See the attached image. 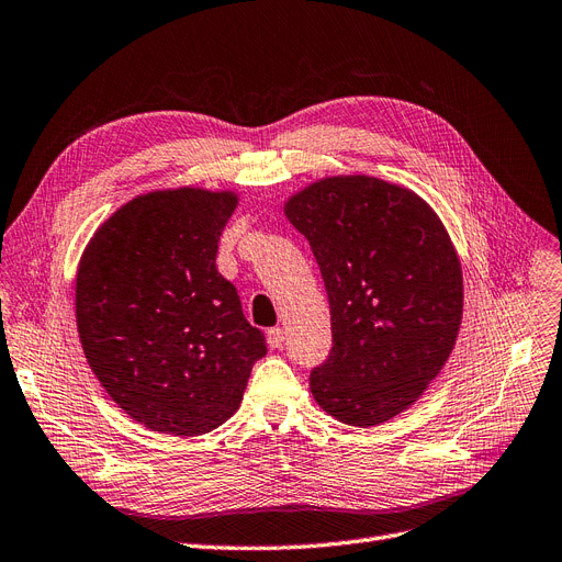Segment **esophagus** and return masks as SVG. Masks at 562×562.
Returning <instances> with one entry per match:
<instances>
[{"instance_id":"1","label":"esophagus","mask_w":562,"mask_h":562,"mask_svg":"<svg viewBox=\"0 0 562 562\" xmlns=\"http://www.w3.org/2000/svg\"><path fill=\"white\" fill-rule=\"evenodd\" d=\"M283 341H285L283 327H272V330L267 333V344H269V348H281Z\"/></svg>"}]
</instances>
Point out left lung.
Listing matches in <instances>:
<instances>
[{
  "mask_svg": "<svg viewBox=\"0 0 562 562\" xmlns=\"http://www.w3.org/2000/svg\"><path fill=\"white\" fill-rule=\"evenodd\" d=\"M330 302L333 351L308 376L323 412L356 428L402 414L447 364L462 321V267L414 190L367 173L325 177L283 204Z\"/></svg>",
  "mask_w": 562,
  "mask_h": 562,
  "instance_id": "obj_1",
  "label": "left lung"
}]
</instances>
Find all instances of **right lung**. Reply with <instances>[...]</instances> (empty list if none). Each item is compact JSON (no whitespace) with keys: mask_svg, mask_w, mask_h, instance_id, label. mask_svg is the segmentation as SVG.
<instances>
[{"mask_svg":"<svg viewBox=\"0 0 562 562\" xmlns=\"http://www.w3.org/2000/svg\"><path fill=\"white\" fill-rule=\"evenodd\" d=\"M235 190L137 195L97 227L76 269V327L97 381L144 428L195 437L239 409L265 335L216 267Z\"/></svg>","mask_w":562,"mask_h":562,"instance_id":"add662e5","label":"right lung"}]
</instances>
